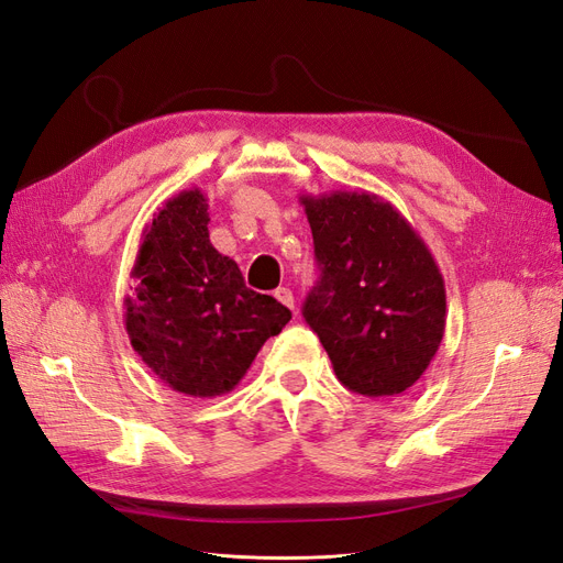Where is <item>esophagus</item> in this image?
<instances>
[{"mask_svg": "<svg viewBox=\"0 0 563 563\" xmlns=\"http://www.w3.org/2000/svg\"><path fill=\"white\" fill-rule=\"evenodd\" d=\"M274 297L283 303V306H287V308H295V295H292V289H287V287H278L276 292H274Z\"/></svg>", "mask_w": 563, "mask_h": 563, "instance_id": "1", "label": "esophagus"}]
</instances>
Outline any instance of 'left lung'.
<instances>
[{
	"label": "left lung",
	"instance_id": "1",
	"mask_svg": "<svg viewBox=\"0 0 563 563\" xmlns=\"http://www.w3.org/2000/svg\"><path fill=\"white\" fill-rule=\"evenodd\" d=\"M322 276L303 303L336 378L365 397H397L423 376L446 324V292L428 245L369 191L299 196Z\"/></svg>",
	"mask_w": 563,
	"mask_h": 563
}]
</instances>
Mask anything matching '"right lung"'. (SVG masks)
<instances>
[{"instance_id": "add662e5", "label": "right lung", "mask_w": 563, "mask_h": 563, "mask_svg": "<svg viewBox=\"0 0 563 563\" xmlns=\"http://www.w3.org/2000/svg\"><path fill=\"white\" fill-rule=\"evenodd\" d=\"M201 189L168 198L144 227L123 299L131 346L163 384L191 397L239 386L268 336L292 318L289 308L245 287L239 264L210 243Z\"/></svg>"}]
</instances>
